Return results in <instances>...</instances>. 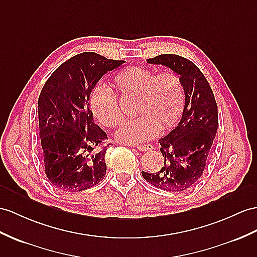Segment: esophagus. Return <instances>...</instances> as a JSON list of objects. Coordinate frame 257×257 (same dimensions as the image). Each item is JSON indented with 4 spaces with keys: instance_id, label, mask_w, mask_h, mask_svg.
<instances>
[{
    "instance_id": "esophagus-1",
    "label": "esophagus",
    "mask_w": 257,
    "mask_h": 257,
    "mask_svg": "<svg viewBox=\"0 0 257 257\" xmlns=\"http://www.w3.org/2000/svg\"><path fill=\"white\" fill-rule=\"evenodd\" d=\"M133 147H135L137 150H140V152H149V150L153 149L152 145H134Z\"/></svg>"
}]
</instances>
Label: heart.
Instances as JSON below:
<instances>
[{
	"mask_svg": "<svg viewBox=\"0 0 257 257\" xmlns=\"http://www.w3.org/2000/svg\"><path fill=\"white\" fill-rule=\"evenodd\" d=\"M122 95L137 97L135 113L117 131L123 144L145 142L176 125L182 114L185 93L182 80L172 72L156 74L144 66H130L118 72L113 81ZM92 114L104 126L116 127L123 121L120 103L108 86L100 84L90 93Z\"/></svg>",
	"mask_w": 257,
	"mask_h": 257,
	"instance_id": "b5f03b06",
	"label": "heart"
}]
</instances>
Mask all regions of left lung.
<instances>
[{
    "label": "left lung",
    "instance_id": "1",
    "mask_svg": "<svg viewBox=\"0 0 257 257\" xmlns=\"http://www.w3.org/2000/svg\"><path fill=\"white\" fill-rule=\"evenodd\" d=\"M147 63L161 64L180 75L185 103L182 117L170 133L159 140L165 164L158 172L142 171L143 178L158 189L182 192L202 177L218 128V108L201 70L182 56L161 54Z\"/></svg>",
    "mask_w": 257,
    "mask_h": 257
}]
</instances>
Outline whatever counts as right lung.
<instances>
[{
	"label": "right lung",
	"instance_id": "obj_1",
	"mask_svg": "<svg viewBox=\"0 0 257 257\" xmlns=\"http://www.w3.org/2000/svg\"><path fill=\"white\" fill-rule=\"evenodd\" d=\"M123 63L84 52L61 64L43 86L38 100L43 162L58 190L80 192L104 178L108 137L93 122L88 101L100 78Z\"/></svg>",
	"mask_w": 257,
	"mask_h": 257
}]
</instances>
